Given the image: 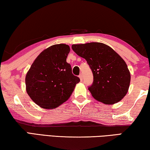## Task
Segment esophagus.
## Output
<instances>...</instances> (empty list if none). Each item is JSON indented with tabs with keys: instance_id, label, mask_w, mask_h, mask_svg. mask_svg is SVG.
Wrapping results in <instances>:
<instances>
[{
	"instance_id": "obj_1",
	"label": "esophagus",
	"mask_w": 150,
	"mask_h": 150,
	"mask_svg": "<svg viewBox=\"0 0 150 150\" xmlns=\"http://www.w3.org/2000/svg\"><path fill=\"white\" fill-rule=\"evenodd\" d=\"M79 78H80L81 81H83V75H82V73H81V74L79 75Z\"/></svg>"
}]
</instances>
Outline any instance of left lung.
<instances>
[{"label": "left lung", "mask_w": 150, "mask_h": 150, "mask_svg": "<svg viewBox=\"0 0 150 150\" xmlns=\"http://www.w3.org/2000/svg\"><path fill=\"white\" fill-rule=\"evenodd\" d=\"M71 47L86 59L92 71L93 82L88 89L93 97L106 105L122 99L130 82V73L122 58L103 43L73 44Z\"/></svg>", "instance_id": "obj_1"}]
</instances>
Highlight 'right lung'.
I'll return each instance as SVG.
<instances>
[{"label":"right lung","instance_id":"1","mask_svg":"<svg viewBox=\"0 0 150 150\" xmlns=\"http://www.w3.org/2000/svg\"><path fill=\"white\" fill-rule=\"evenodd\" d=\"M70 47L55 44L43 51L26 76V91L36 105L54 109L70 97L80 79L66 62Z\"/></svg>","mask_w":150,"mask_h":150}]
</instances>
